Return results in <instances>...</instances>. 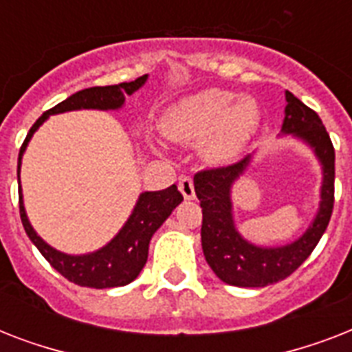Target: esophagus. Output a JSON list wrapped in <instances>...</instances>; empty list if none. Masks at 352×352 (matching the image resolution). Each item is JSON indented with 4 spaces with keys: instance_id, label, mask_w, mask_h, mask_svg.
<instances>
[{
    "instance_id": "esophagus-1",
    "label": "esophagus",
    "mask_w": 352,
    "mask_h": 352,
    "mask_svg": "<svg viewBox=\"0 0 352 352\" xmlns=\"http://www.w3.org/2000/svg\"><path fill=\"white\" fill-rule=\"evenodd\" d=\"M179 190H181V193L184 195V199L195 197V188H193L192 177L182 175L181 179H179Z\"/></svg>"
}]
</instances>
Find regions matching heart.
<instances>
[{
  "instance_id": "1",
  "label": "heart",
  "mask_w": 352,
  "mask_h": 352,
  "mask_svg": "<svg viewBox=\"0 0 352 352\" xmlns=\"http://www.w3.org/2000/svg\"><path fill=\"white\" fill-rule=\"evenodd\" d=\"M259 122L261 111L250 96L204 89L173 104L162 118V129L177 142H201L210 160L225 162L245 149Z\"/></svg>"
}]
</instances>
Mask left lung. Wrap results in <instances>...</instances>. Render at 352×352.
<instances>
[{"label": "left lung", "instance_id": "8db88e82", "mask_svg": "<svg viewBox=\"0 0 352 352\" xmlns=\"http://www.w3.org/2000/svg\"><path fill=\"white\" fill-rule=\"evenodd\" d=\"M283 133H292L309 142L323 166L322 203L314 223L300 239L278 248H261L245 241L232 219L230 188L246 170L250 155L230 166L197 171L195 193L203 208L201 241L206 261L215 276L234 287H267L289 278L311 256L327 230L334 208V146L316 111L292 93H285Z\"/></svg>", "mask_w": 352, "mask_h": 352}]
</instances>
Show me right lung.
<instances>
[{
	"label": "right lung",
	"instance_id": "right-lung-1",
	"mask_svg": "<svg viewBox=\"0 0 352 352\" xmlns=\"http://www.w3.org/2000/svg\"><path fill=\"white\" fill-rule=\"evenodd\" d=\"M148 74L138 76L133 82H122L118 85H106V87H89L74 93L67 100L60 102L49 111H45L34 126L30 127L29 135L21 144L18 157V184H19V164L27 144H29L32 133L43 124L49 115L56 113L73 111V109H118L126 100V95H133L140 85L146 82ZM182 201V193L177 186L166 188L162 192H144L138 197V203L129 215V219L124 225L117 237L107 243L104 248L85 256H67L63 252L54 250L49 246L40 235L36 234L30 226L21 199V186H19V217L23 223V228L29 235V239L41 252V256L51 263L54 270L62 274L69 281L80 285V287H91V289H111L131 283L137 278L140 270L148 261V248L151 235L159 230V226L164 223L170 214L179 206Z\"/></svg>",
	"mask_w": 352,
	"mask_h": 352
}]
</instances>
